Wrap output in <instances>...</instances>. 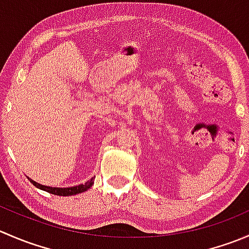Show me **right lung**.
I'll return each instance as SVG.
<instances>
[{
	"label": "right lung",
	"mask_w": 249,
	"mask_h": 249,
	"mask_svg": "<svg viewBox=\"0 0 249 249\" xmlns=\"http://www.w3.org/2000/svg\"><path fill=\"white\" fill-rule=\"evenodd\" d=\"M30 182L35 185L36 188L38 189L44 190V192L50 193V194H54V195H59V196H70V195H76L79 194V193L83 192H87L89 188H91V185L94 184V178H91L90 180H87L84 184H79V185H74V187H69V188H56V187H47V185L43 184H39V183L35 182L32 180L31 178H29Z\"/></svg>",
	"instance_id": "right-lung-1"
}]
</instances>
